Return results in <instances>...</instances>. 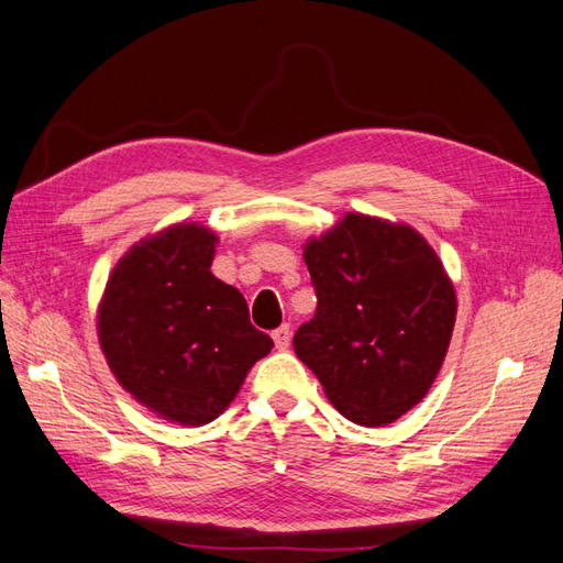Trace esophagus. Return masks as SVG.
I'll list each match as a JSON object with an SVG mask.
<instances>
[{
  "label": "esophagus",
  "mask_w": 563,
  "mask_h": 563,
  "mask_svg": "<svg viewBox=\"0 0 563 563\" xmlns=\"http://www.w3.org/2000/svg\"><path fill=\"white\" fill-rule=\"evenodd\" d=\"M272 340H274V344H277L279 352H284V349H289V344H291V328H289V324H282V328L274 330L272 332Z\"/></svg>",
  "instance_id": "34e87169"
}]
</instances>
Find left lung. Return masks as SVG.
<instances>
[{"label": "left lung", "instance_id": "obj_1", "mask_svg": "<svg viewBox=\"0 0 563 563\" xmlns=\"http://www.w3.org/2000/svg\"><path fill=\"white\" fill-rule=\"evenodd\" d=\"M303 260L318 310L294 352L342 417L387 427L439 376L457 313L453 282L419 231L356 211L310 239Z\"/></svg>", "mask_w": 563, "mask_h": 563}]
</instances>
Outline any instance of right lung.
I'll return each mask as SVG.
<instances>
[{"label": "right lung", "mask_w": 563, "mask_h": 563, "mask_svg": "<svg viewBox=\"0 0 563 563\" xmlns=\"http://www.w3.org/2000/svg\"><path fill=\"white\" fill-rule=\"evenodd\" d=\"M217 233L173 223L132 245L98 303V342L115 380L156 417L205 427L274 342L235 286L211 274Z\"/></svg>", "instance_id": "obj_1"}]
</instances>
